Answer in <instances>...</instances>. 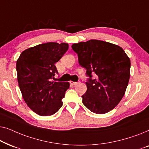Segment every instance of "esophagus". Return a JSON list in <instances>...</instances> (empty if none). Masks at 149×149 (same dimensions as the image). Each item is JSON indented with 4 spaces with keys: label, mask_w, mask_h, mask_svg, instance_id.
Listing matches in <instances>:
<instances>
[{
    "label": "esophagus",
    "mask_w": 149,
    "mask_h": 149,
    "mask_svg": "<svg viewBox=\"0 0 149 149\" xmlns=\"http://www.w3.org/2000/svg\"><path fill=\"white\" fill-rule=\"evenodd\" d=\"M70 83L71 85H75L77 84V82H73V81H70Z\"/></svg>",
    "instance_id": "34e87169"
}]
</instances>
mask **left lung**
Wrapping results in <instances>:
<instances>
[{
	"mask_svg": "<svg viewBox=\"0 0 149 149\" xmlns=\"http://www.w3.org/2000/svg\"><path fill=\"white\" fill-rule=\"evenodd\" d=\"M89 80L83 104L93 113L105 114L117 107L125 94L130 77V58L121 47L100 40L72 45ZM91 74L97 78L91 79Z\"/></svg>",
	"mask_w": 149,
	"mask_h": 149,
	"instance_id": "left-lung-1",
	"label": "left lung"
}]
</instances>
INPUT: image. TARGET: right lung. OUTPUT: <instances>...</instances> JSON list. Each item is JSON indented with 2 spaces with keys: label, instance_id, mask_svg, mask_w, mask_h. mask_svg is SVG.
Listing matches in <instances>:
<instances>
[{
  "label": "right lung",
  "instance_id": "obj_1",
  "mask_svg": "<svg viewBox=\"0 0 149 149\" xmlns=\"http://www.w3.org/2000/svg\"><path fill=\"white\" fill-rule=\"evenodd\" d=\"M68 49L66 42H49L24 50L16 62L17 81L28 107L40 116L57 113L63 104L68 82L52 81L58 73L55 64Z\"/></svg>",
  "mask_w": 149,
  "mask_h": 149
}]
</instances>
